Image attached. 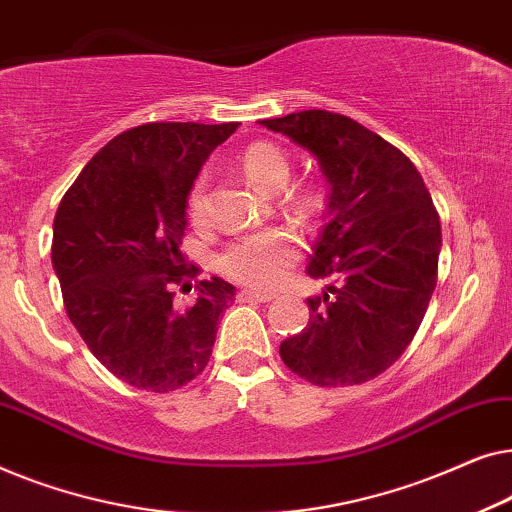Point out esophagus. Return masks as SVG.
<instances>
[{
	"label": "esophagus",
	"instance_id": "34e87169",
	"mask_svg": "<svg viewBox=\"0 0 512 512\" xmlns=\"http://www.w3.org/2000/svg\"><path fill=\"white\" fill-rule=\"evenodd\" d=\"M275 298L272 293H261V291H240L237 293V300L240 303H270V300Z\"/></svg>",
	"mask_w": 512,
	"mask_h": 512
}]
</instances>
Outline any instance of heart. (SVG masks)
Listing matches in <instances>:
<instances>
[{
	"label": "heart",
	"mask_w": 512,
	"mask_h": 512,
	"mask_svg": "<svg viewBox=\"0 0 512 512\" xmlns=\"http://www.w3.org/2000/svg\"><path fill=\"white\" fill-rule=\"evenodd\" d=\"M240 167L247 177L263 191H277L291 174V163L279 146L270 142H254L242 151ZM207 177L200 174L188 188L186 207L193 221H202L207 214ZM296 212L310 216L321 207V191L314 186L300 188L291 195ZM300 242L291 228H268L249 233L230 242L219 256V270L237 284L254 289H272L286 277L298 261Z\"/></svg>",
	"instance_id": "1"
}]
</instances>
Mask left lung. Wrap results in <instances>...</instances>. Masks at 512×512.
<instances>
[{"label": "left lung", "mask_w": 512, "mask_h": 512, "mask_svg": "<svg viewBox=\"0 0 512 512\" xmlns=\"http://www.w3.org/2000/svg\"><path fill=\"white\" fill-rule=\"evenodd\" d=\"M261 125L317 156L331 193L307 275L310 321L279 345L286 368L317 387H352L394 366L438 282L440 219L422 174L354 118L307 109Z\"/></svg>", "instance_id": "left-lung-1"}]
</instances>
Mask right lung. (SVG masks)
<instances>
[{
	"label": "right lung",
	"mask_w": 512,
	"mask_h": 512,
	"mask_svg": "<svg viewBox=\"0 0 512 512\" xmlns=\"http://www.w3.org/2000/svg\"><path fill=\"white\" fill-rule=\"evenodd\" d=\"M240 123H144L116 135L90 158L60 200L51 261L67 317L90 352L118 380L167 394L205 370L216 326L235 286L196 279L190 290L179 244L186 195L200 167Z\"/></svg>",
	"instance_id": "add662e5"
}]
</instances>
